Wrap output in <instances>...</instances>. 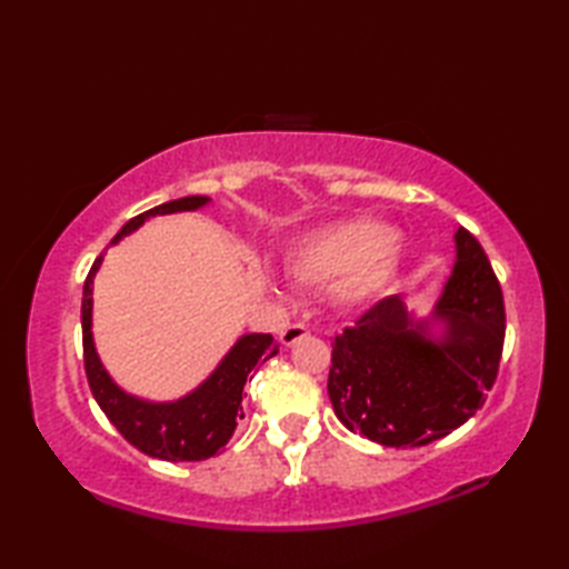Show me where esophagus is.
<instances>
[{"instance_id": "obj_1", "label": "esophagus", "mask_w": 569, "mask_h": 569, "mask_svg": "<svg viewBox=\"0 0 569 569\" xmlns=\"http://www.w3.org/2000/svg\"><path fill=\"white\" fill-rule=\"evenodd\" d=\"M303 337H308L306 325H288V328H283L281 335H278V340H281L283 347H293L296 342L303 340Z\"/></svg>"}]
</instances>
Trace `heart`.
<instances>
[{
	"instance_id": "obj_1",
	"label": "heart",
	"mask_w": 569,
	"mask_h": 569,
	"mask_svg": "<svg viewBox=\"0 0 569 569\" xmlns=\"http://www.w3.org/2000/svg\"><path fill=\"white\" fill-rule=\"evenodd\" d=\"M406 259L408 244L401 234L359 214L296 237L286 249V271L296 283L330 286L337 303L357 308L389 288Z\"/></svg>"
}]
</instances>
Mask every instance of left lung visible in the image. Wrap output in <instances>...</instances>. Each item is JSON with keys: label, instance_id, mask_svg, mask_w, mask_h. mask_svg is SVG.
<instances>
[{"label": "left lung", "instance_id": "left-lung-1", "mask_svg": "<svg viewBox=\"0 0 569 569\" xmlns=\"http://www.w3.org/2000/svg\"><path fill=\"white\" fill-rule=\"evenodd\" d=\"M506 316L479 241L455 232L440 298L418 316L391 296L335 337L328 393L335 416L383 447H420L462 426L497 381Z\"/></svg>", "mask_w": 569, "mask_h": 569}]
</instances>
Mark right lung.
Instances as JSON below:
<instances>
[{
  "mask_svg": "<svg viewBox=\"0 0 569 569\" xmlns=\"http://www.w3.org/2000/svg\"><path fill=\"white\" fill-rule=\"evenodd\" d=\"M210 202L208 196H188L156 204V208L131 217L114 234L110 247L137 232L151 217L196 212ZM102 259L104 253L94 259L82 288V355L94 401L100 403L112 426L124 435V440L143 455L166 459V462H200V459L217 455V450L232 438L237 420L244 418L241 391H244L249 373L266 359L278 355L273 335L244 332L237 337V342L217 361L208 379H202L196 389L173 398V401H149V398L129 393L104 369L92 337V281L100 271Z\"/></svg>",
  "mask_w": 569,
  "mask_h": 569,
  "instance_id": "add662e5",
  "label": "right lung"
}]
</instances>
